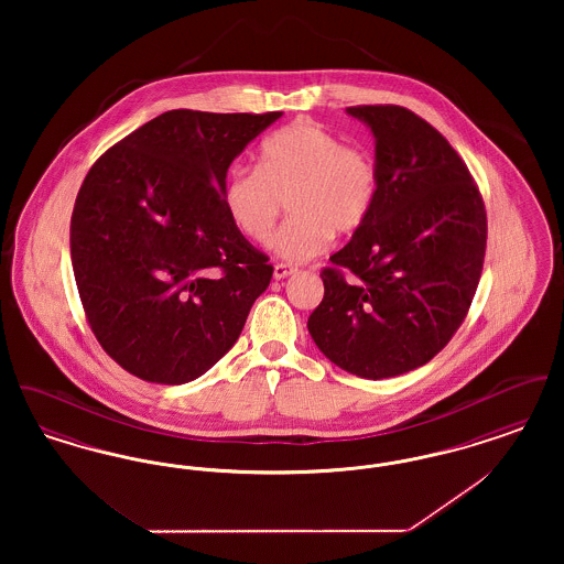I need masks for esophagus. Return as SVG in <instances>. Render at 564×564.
Returning a JSON list of instances; mask_svg holds the SVG:
<instances>
[{"label":"esophagus","mask_w":564,"mask_h":564,"mask_svg":"<svg viewBox=\"0 0 564 564\" xmlns=\"http://www.w3.org/2000/svg\"><path fill=\"white\" fill-rule=\"evenodd\" d=\"M294 267H290V264H274L272 276H274L276 281H281V279H285V276H290V274H294Z\"/></svg>","instance_id":"obj_1"}]
</instances>
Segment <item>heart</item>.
<instances>
[{
    "instance_id": "1",
    "label": "heart",
    "mask_w": 564,
    "mask_h": 564,
    "mask_svg": "<svg viewBox=\"0 0 564 564\" xmlns=\"http://www.w3.org/2000/svg\"><path fill=\"white\" fill-rule=\"evenodd\" d=\"M380 175L375 156L347 145L315 120L269 134L256 166H237L221 192L224 212L245 239L269 245L288 203L292 219L276 239L290 262L323 253L332 235L350 237L375 212Z\"/></svg>"
}]
</instances>
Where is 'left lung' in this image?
Masks as SVG:
<instances>
[{
  "mask_svg": "<svg viewBox=\"0 0 564 564\" xmlns=\"http://www.w3.org/2000/svg\"><path fill=\"white\" fill-rule=\"evenodd\" d=\"M347 113L375 133L380 194L323 269L308 332L338 368L380 380L425 366L455 336L482 274L486 209L467 164L427 120L400 106Z\"/></svg>",
  "mask_w": 564,
  "mask_h": 564,
  "instance_id": "left-lung-1",
  "label": "left lung"
}]
</instances>
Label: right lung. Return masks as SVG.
Masks as SVG:
<instances>
[{
  "mask_svg": "<svg viewBox=\"0 0 564 564\" xmlns=\"http://www.w3.org/2000/svg\"><path fill=\"white\" fill-rule=\"evenodd\" d=\"M281 116L171 109L90 166L72 264L93 334L127 372L184 384L241 336L272 267L235 230L221 192L228 166Z\"/></svg>",
  "mask_w": 564,
  "mask_h": 564,
  "instance_id": "add662e5",
  "label": "right lung"
}]
</instances>
